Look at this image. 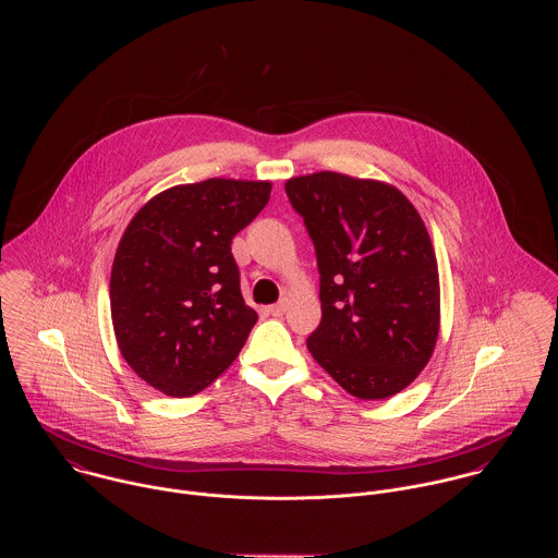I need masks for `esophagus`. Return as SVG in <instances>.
Wrapping results in <instances>:
<instances>
[{
	"label": "esophagus",
	"mask_w": 558,
	"mask_h": 558,
	"mask_svg": "<svg viewBox=\"0 0 558 558\" xmlns=\"http://www.w3.org/2000/svg\"><path fill=\"white\" fill-rule=\"evenodd\" d=\"M288 305H290V303H288V299H281L277 305H270V307H268V314H270V316H275V318H281V316L286 314Z\"/></svg>",
	"instance_id": "1"
}]
</instances>
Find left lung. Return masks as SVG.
<instances>
[{
  "mask_svg": "<svg viewBox=\"0 0 558 558\" xmlns=\"http://www.w3.org/2000/svg\"><path fill=\"white\" fill-rule=\"evenodd\" d=\"M318 255L322 322L307 348L350 396L387 399L429 363L440 279L427 228L393 184L337 171L286 182Z\"/></svg>",
  "mask_w": 558,
  "mask_h": 558,
  "instance_id": "1",
  "label": "left lung"
}]
</instances>
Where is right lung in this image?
<instances>
[{"label":"right lung","instance_id":"1","mask_svg":"<svg viewBox=\"0 0 558 558\" xmlns=\"http://www.w3.org/2000/svg\"><path fill=\"white\" fill-rule=\"evenodd\" d=\"M268 180L208 178L146 202L111 266L109 301L129 367L169 398L215 383L257 314L244 305L232 239L268 204Z\"/></svg>","mask_w":558,"mask_h":558}]
</instances>
